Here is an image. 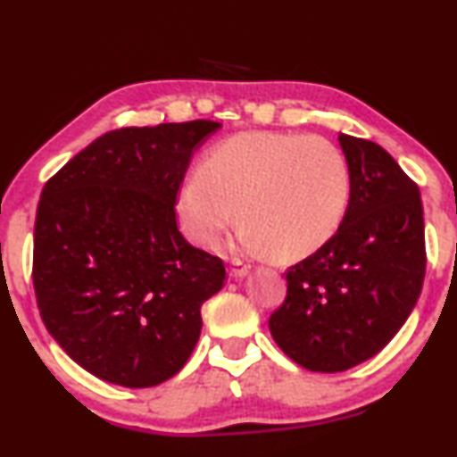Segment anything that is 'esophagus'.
I'll return each instance as SVG.
<instances>
[{"label":"esophagus","mask_w":457,"mask_h":457,"mask_svg":"<svg viewBox=\"0 0 457 457\" xmlns=\"http://www.w3.org/2000/svg\"><path fill=\"white\" fill-rule=\"evenodd\" d=\"M251 266H246V263H243L240 260H234L232 266H229V277L232 278H245L246 274H249Z\"/></svg>","instance_id":"obj_1"}]
</instances>
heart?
Segmentation results:
<instances>
[{
	"label": "heart",
	"instance_id": "obj_1",
	"mask_svg": "<svg viewBox=\"0 0 457 457\" xmlns=\"http://www.w3.org/2000/svg\"><path fill=\"white\" fill-rule=\"evenodd\" d=\"M351 168L345 153L321 136L243 131L214 145L200 172L180 185L185 234L214 246L225 229L245 219L236 245L281 260H304L328 245L347 217Z\"/></svg>",
	"mask_w": 457,
	"mask_h": 457
}]
</instances>
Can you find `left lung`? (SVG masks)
<instances>
[{
    "label": "left lung",
    "mask_w": 457,
    "mask_h": 457,
    "mask_svg": "<svg viewBox=\"0 0 457 457\" xmlns=\"http://www.w3.org/2000/svg\"><path fill=\"white\" fill-rule=\"evenodd\" d=\"M351 168L343 225L289 268L287 298L272 312L274 343L312 372L349 370L395 337L426 277L420 187L383 146L338 134Z\"/></svg>",
    "instance_id": "left-lung-1"
}]
</instances>
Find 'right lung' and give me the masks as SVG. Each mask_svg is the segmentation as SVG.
Wrapping results in <instances>:
<instances>
[{
  "label": "right lung",
  "instance_id": "obj_1",
  "mask_svg": "<svg viewBox=\"0 0 457 457\" xmlns=\"http://www.w3.org/2000/svg\"><path fill=\"white\" fill-rule=\"evenodd\" d=\"M221 123L123 128L93 140L44 185L34 289L48 334L102 381L153 387L174 377L223 287L219 257L176 225L194 153Z\"/></svg>",
  "mask_w": 457,
  "mask_h": 457
}]
</instances>
